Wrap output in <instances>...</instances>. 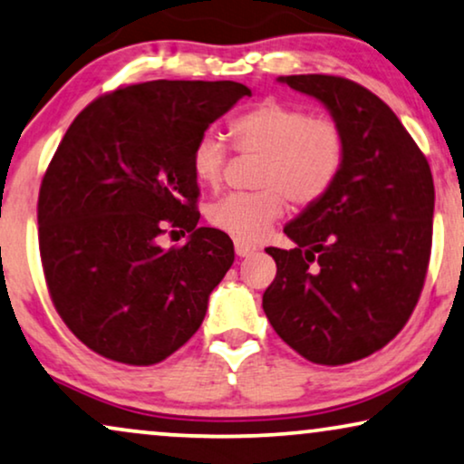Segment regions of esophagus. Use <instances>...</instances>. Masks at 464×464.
<instances>
[{"label":"esophagus","instance_id":"34e87169","mask_svg":"<svg viewBox=\"0 0 464 464\" xmlns=\"http://www.w3.org/2000/svg\"><path fill=\"white\" fill-rule=\"evenodd\" d=\"M255 250H256V246L242 242V239H236V255L237 256H250V255H255Z\"/></svg>","mask_w":464,"mask_h":464}]
</instances>
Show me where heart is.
Returning a JSON list of instances; mask_svg holds the SVG:
<instances>
[{
  "mask_svg": "<svg viewBox=\"0 0 464 464\" xmlns=\"http://www.w3.org/2000/svg\"><path fill=\"white\" fill-rule=\"evenodd\" d=\"M233 146L258 154L256 187L252 193H228L212 203L208 220L237 239H258L286 209L310 208L333 188L345 160L343 127L333 116L314 114L299 103L265 99L228 125ZM231 150L216 131L197 138L190 168L203 187H218Z\"/></svg>",
  "mask_w": 464,
  "mask_h": 464,
  "instance_id": "b5f03b06",
  "label": "heart"
}]
</instances>
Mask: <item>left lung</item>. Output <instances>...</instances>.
<instances>
[{
    "mask_svg": "<svg viewBox=\"0 0 464 464\" xmlns=\"http://www.w3.org/2000/svg\"><path fill=\"white\" fill-rule=\"evenodd\" d=\"M280 80L331 110L345 160L329 193L284 227L295 248H267L277 274L263 310L307 361L348 365L392 342L418 304L433 246V174L365 86L326 73Z\"/></svg>",
    "mask_w": 464,
    "mask_h": 464,
    "instance_id": "1",
    "label": "left lung"
}]
</instances>
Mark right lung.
Wrapping results in <instances>:
<instances>
[{
    "instance_id": "1",
    "label": "right lung",
    "mask_w": 464,
    "mask_h": 464,
    "mask_svg": "<svg viewBox=\"0 0 464 464\" xmlns=\"http://www.w3.org/2000/svg\"><path fill=\"white\" fill-rule=\"evenodd\" d=\"M250 95L231 80H152L97 97L67 129L42 178L40 258L54 310L95 354L157 365L201 326L236 252L197 227L190 152ZM168 227L189 242L160 249Z\"/></svg>"
}]
</instances>
